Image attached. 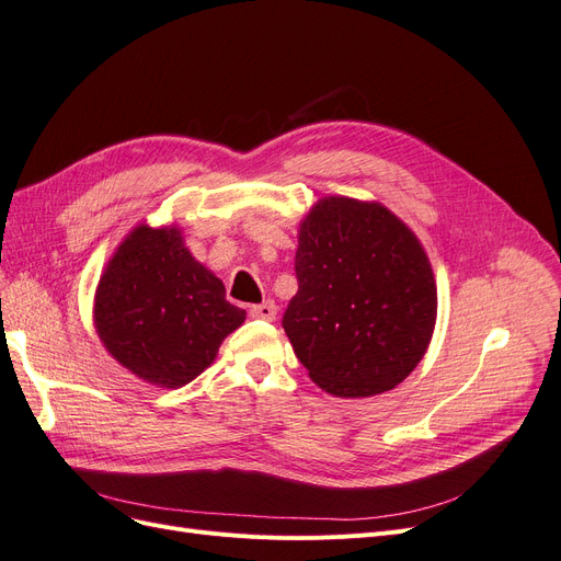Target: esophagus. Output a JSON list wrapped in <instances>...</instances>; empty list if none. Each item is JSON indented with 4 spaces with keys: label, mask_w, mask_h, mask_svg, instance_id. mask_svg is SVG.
Masks as SVG:
<instances>
[{
    "label": "esophagus",
    "mask_w": 561,
    "mask_h": 561,
    "mask_svg": "<svg viewBox=\"0 0 561 561\" xmlns=\"http://www.w3.org/2000/svg\"><path fill=\"white\" fill-rule=\"evenodd\" d=\"M276 312H278V308H276V304H274L272 299L264 301V304H257V306H251V316H253L255 320L274 322V320H276Z\"/></svg>",
    "instance_id": "1"
}]
</instances>
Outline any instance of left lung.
I'll return each mask as SVG.
<instances>
[{"mask_svg": "<svg viewBox=\"0 0 561 561\" xmlns=\"http://www.w3.org/2000/svg\"><path fill=\"white\" fill-rule=\"evenodd\" d=\"M299 289L283 329L308 377L339 398L398 387L437 320L433 266L416 234L379 203L329 195L299 226Z\"/></svg>", "mask_w": 561, "mask_h": 561, "instance_id": "left-lung-1", "label": "left lung"}]
</instances>
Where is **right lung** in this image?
<instances>
[{
    "label": "right lung",
    "mask_w": 561,
    "mask_h": 561,
    "mask_svg": "<svg viewBox=\"0 0 561 561\" xmlns=\"http://www.w3.org/2000/svg\"><path fill=\"white\" fill-rule=\"evenodd\" d=\"M245 310L199 264L179 226L133 228L105 264L94 295V327L126 370L161 389H179L209 368Z\"/></svg>",
    "instance_id": "add662e5"
}]
</instances>
